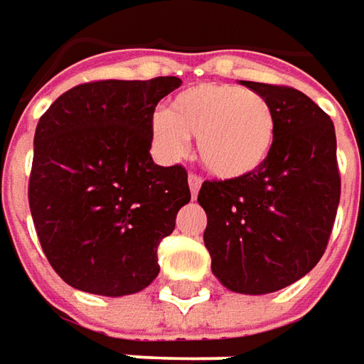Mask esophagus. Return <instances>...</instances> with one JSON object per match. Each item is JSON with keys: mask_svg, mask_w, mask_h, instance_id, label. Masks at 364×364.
Returning <instances> with one entry per match:
<instances>
[{"mask_svg": "<svg viewBox=\"0 0 364 364\" xmlns=\"http://www.w3.org/2000/svg\"><path fill=\"white\" fill-rule=\"evenodd\" d=\"M187 181H189L191 198H198V191H200V187H202V179H200L198 175H189V177H187Z\"/></svg>", "mask_w": 364, "mask_h": 364, "instance_id": "obj_1", "label": "esophagus"}]
</instances>
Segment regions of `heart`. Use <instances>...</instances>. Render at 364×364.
<instances>
[{
  "mask_svg": "<svg viewBox=\"0 0 364 364\" xmlns=\"http://www.w3.org/2000/svg\"><path fill=\"white\" fill-rule=\"evenodd\" d=\"M151 139L166 158H179L196 137L200 164L220 181L258 173L277 141L273 106L258 93L227 83H200L181 91L168 112L151 118Z\"/></svg>",
  "mask_w": 364,
  "mask_h": 364,
  "instance_id": "1",
  "label": "heart"
}]
</instances>
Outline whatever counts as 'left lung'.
<instances>
[{"label": "left lung", "instance_id": "8db88e82", "mask_svg": "<svg viewBox=\"0 0 364 364\" xmlns=\"http://www.w3.org/2000/svg\"><path fill=\"white\" fill-rule=\"evenodd\" d=\"M277 118L269 162L240 181H204V244L227 289L262 296L311 273L327 248L340 204L336 129L309 95L242 81Z\"/></svg>", "mask_w": 364, "mask_h": 364}]
</instances>
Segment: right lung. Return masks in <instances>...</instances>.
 I'll use <instances>...</instances> for the list:
<instances>
[{"mask_svg": "<svg viewBox=\"0 0 364 364\" xmlns=\"http://www.w3.org/2000/svg\"><path fill=\"white\" fill-rule=\"evenodd\" d=\"M179 77L95 81L62 93L35 131L28 204L53 271L120 298L158 277V244L191 200L185 168L151 160V118Z\"/></svg>", "mask_w": 364, "mask_h": 364, "instance_id": "1", "label": "right lung"}]
</instances>
